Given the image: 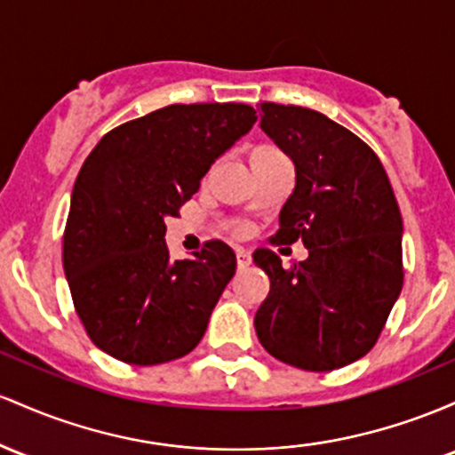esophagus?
<instances>
[{
  "label": "esophagus",
  "instance_id": "esophagus-1",
  "mask_svg": "<svg viewBox=\"0 0 455 455\" xmlns=\"http://www.w3.org/2000/svg\"><path fill=\"white\" fill-rule=\"evenodd\" d=\"M236 264L241 270L247 268L251 264V255L244 251V249H236Z\"/></svg>",
  "mask_w": 455,
  "mask_h": 455
}]
</instances>
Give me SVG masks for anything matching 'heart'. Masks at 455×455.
<instances>
[{
	"mask_svg": "<svg viewBox=\"0 0 455 455\" xmlns=\"http://www.w3.org/2000/svg\"><path fill=\"white\" fill-rule=\"evenodd\" d=\"M253 156H279V152L273 150V148H259V150L253 152L251 159H253Z\"/></svg>",
	"mask_w": 455,
	"mask_h": 455,
	"instance_id": "heart-1",
	"label": "heart"
}]
</instances>
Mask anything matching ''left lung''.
I'll return each mask as SVG.
<instances>
[{"label":"left lung","mask_w":455,"mask_h":455,"mask_svg":"<svg viewBox=\"0 0 455 455\" xmlns=\"http://www.w3.org/2000/svg\"><path fill=\"white\" fill-rule=\"evenodd\" d=\"M259 129L294 163V191L275 243L303 241L305 262L282 267L270 249L253 262L270 279L255 314L268 355L331 371L371 350L402 292V214L379 156L324 114L262 103Z\"/></svg>","instance_id":"obj_1"}]
</instances>
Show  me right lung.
<instances>
[{
	"label": "right lung",
	"mask_w": 455,
	"mask_h": 455,
	"mask_svg": "<svg viewBox=\"0 0 455 455\" xmlns=\"http://www.w3.org/2000/svg\"><path fill=\"white\" fill-rule=\"evenodd\" d=\"M255 120L243 103L170 105L107 132L85 159L70 196L64 273L90 339L109 356L159 365L202 341L236 255L211 241L172 259L165 219Z\"/></svg>",
	"instance_id": "1"
}]
</instances>
